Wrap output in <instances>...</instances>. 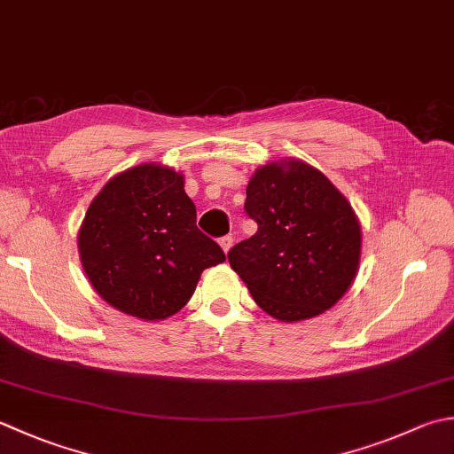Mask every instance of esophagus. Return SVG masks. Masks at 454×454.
<instances>
[{
    "mask_svg": "<svg viewBox=\"0 0 454 454\" xmlns=\"http://www.w3.org/2000/svg\"><path fill=\"white\" fill-rule=\"evenodd\" d=\"M218 244H220L222 250H224V252L228 254L230 247H232V244H234V238H232V236H222V238L218 239Z\"/></svg>",
    "mask_w": 454,
    "mask_h": 454,
    "instance_id": "obj_1",
    "label": "esophagus"
}]
</instances>
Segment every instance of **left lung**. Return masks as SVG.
Here are the masks:
<instances>
[{
    "label": "left lung",
    "instance_id": "obj_1",
    "mask_svg": "<svg viewBox=\"0 0 454 454\" xmlns=\"http://www.w3.org/2000/svg\"><path fill=\"white\" fill-rule=\"evenodd\" d=\"M244 210L257 232L228 262L265 313L297 323L339 303L358 273L362 230L318 168L299 159L255 168Z\"/></svg>",
    "mask_w": 454,
    "mask_h": 454
}]
</instances>
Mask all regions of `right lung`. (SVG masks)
<instances>
[{
  "label": "right lung",
  "instance_id": "1",
  "mask_svg": "<svg viewBox=\"0 0 454 454\" xmlns=\"http://www.w3.org/2000/svg\"><path fill=\"white\" fill-rule=\"evenodd\" d=\"M88 281L121 313L161 321L189 303L200 273L226 260L197 228V208L175 168L144 163L115 175L78 230Z\"/></svg>",
  "mask_w": 454,
  "mask_h": 454
}]
</instances>
